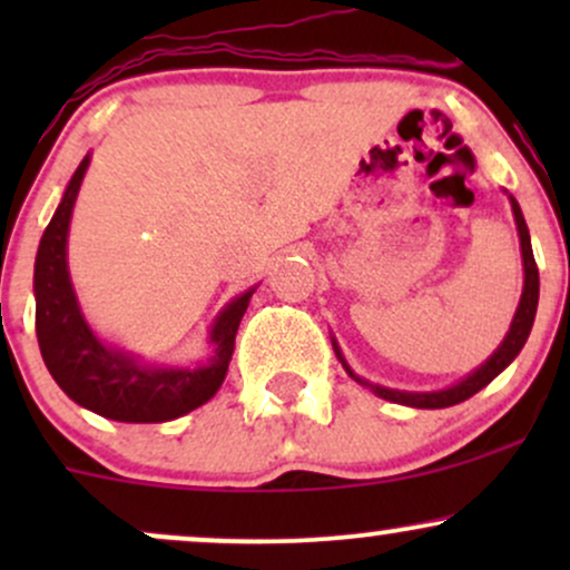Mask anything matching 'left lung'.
Wrapping results in <instances>:
<instances>
[{"label":"left lung","mask_w":570,"mask_h":570,"mask_svg":"<svg viewBox=\"0 0 570 570\" xmlns=\"http://www.w3.org/2000/svg\"><path fill=\"white\" fill-rule=\"evenodd\" d=\"M512 212H514V222H517V233H520L522 265H525V286H522L520 307H517L514 322H512V326H509V335L503 337L501 348L495 351L493 356H490L480 370L472 372V375H469L466 381H461V383L453 385V389H448V391H436V394H407V391L383 389V385H372L367 381H362V377L353 375L351 367L343 362V356H340V351L335 348L337 351V358H340V362H343V367L348 370L351 377H356V381L362 383V385H370V389L375 391L377 396L389 399V402L407 404V407H417V410H442V407H453V404L463 402V399L474 396L476 391L485 389V385L493 381V377L499 375L501 370H507L509 364H512V358L522 351V345H525L528 335H531V326H533V318H535V305H539V267H535V259H533L531 235H528L525 217H522L520 206H517L514 198H512Z\"/></svg>","instance_id":"left-lung-1"}]
</instances>
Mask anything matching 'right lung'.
<instances>
[{"instance_id": "add662e5", "label": "right lung", "mask_w": 570, "mask_h": 570, "mask_svg": "<svg viewBox=\"0 0 570 570\" xmlns=\"http://www.w3.org/2000/svg\"><path fill=\"white\" fill-rule=\"evenodd\" d=\"M88 158L71 176L61 206L45 227L35 265V324L39 351L53 381L82 407L122 423H163L208 402L225 381L235 332L252 292L222 311L212 330L214 358L198 370L141 367L130 356L109 351L85 324L67 271V233Z\"/></svg>"}]
</instances>
